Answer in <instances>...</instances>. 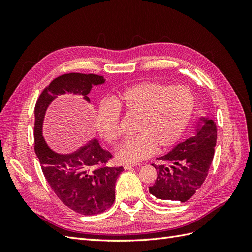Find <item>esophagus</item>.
<instances>
[{
  "mask_svg": "<svg viewBox=\"0 0 252 252\" xmlns=\"http://www.w3.org/2000/svg\"><path fill=\"white\" fill-rule=\"evenodd\" d=\"M134 166H138V165H135V164H125L124 165V169L125 170H130V169H132Z\"/></svg>",
  "mask_w": 252,
  "mask_h": 252,
  "instance_id": "34e87169",
  "label": "esophagus"
}]
</instances>
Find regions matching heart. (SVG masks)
Masks as SVG:
<instances>
[{
    "label": "heart",
    "instance_id": "1",
    "mask_svg": "<svg viewBox=\"0 0 252 252\" xmlns=\"http://www.w3.org/2000/svg\"><path fill=\"white\" fill-rule=\"evenodd\" d=\"M194 97L185 86H169L156 82H143L122 90L111 103L97 107L94 126L107 144L119 139V111L138 116L134 131L138 134L125 140L116 151L120 163L134 164L159 149L169 148L184 133L192 116Z\"/></svg>",
    "mask_w": 252,
    "mask_h": 252
}]
</instances>
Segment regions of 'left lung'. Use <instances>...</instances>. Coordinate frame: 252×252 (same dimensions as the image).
<instances>
[{
	"mask_svg": "<svg viewBox=\"0 0 252 252\" xmlns=\"http://www.w3.org/2000/svg\"><path fill=\"white\" fill-rule=\"evenodd\" d=\"M217 125L209 118L200 119L194 136L178 144L158 158L157 180L149 192L165 202H186L204 183L215 155Z\"/></svg>",
	"mask_w": 252,
	"mask_h": 252,
	"instance_id": "1",
	"label": "left lung"
}]
</instances>
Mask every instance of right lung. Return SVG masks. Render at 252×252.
Returning <instances> with one entry per match:
<instances>
[{
    "label": "right lung",
    "instance_id": "right-lung-1",
    "mask_svg": "<svg viewBox=\"0 0 252 252\" xmlns=\"http://www.w3.org/2000/svg\"><path fill=\"white\" fill-rule=\"evenodd\" d=\"M102 75L65 73L53 80L43 90L34 108V151L45 179L67 207L84 216L105 211L116 199V182L123 167L104 166L111 154L101 147L97 139L72 154H59L50 148L43 135L47 109L60 95L70 94L90 103L93 86L105 83Z\"/></svg>",
    "mask_w": 252,
    "mask_h": 252
}]
</instances>
